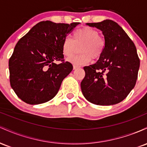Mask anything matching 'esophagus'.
<instances>
[{"instance_id":"1","label":"esophagus","mask_w":147,"mask_h":147,"mask_svg":"<svg viewBox=\"0 0 147 147\" xmlns=\"http://www.w3.org/2000/svg\"><path fill=\"white\" fill-rule=\"evenodd\" d=\"M79 68V66H78V65H73V69H74V70H75V69H77V68Z\"/></svg>"}]
</instances>
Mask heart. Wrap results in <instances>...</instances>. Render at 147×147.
I'll list each match as a JSON object with an SVG mask.
<instances>
[{
    "label": "heart",
    "mask_w": 147,
    "mask_h": 147,
    "mask_svg": "<svg viewBox=\"0 0 147 147\" xmlns=\"http://www.w3.org/2000/svg\"><path fill=\"white\" fill-rule=\"evenodd\" d=\"M80 54L70 57L68 61L77 65L86 64L91 58L96 60L102 55L106 48V41L100 36L97 30L90 27H82L75 30L73 40L66 36L62 42V53L64 56L70 57L77 51V47Z\"/></svg>",
    "instance_id": "heart-1"
}]
</instances>
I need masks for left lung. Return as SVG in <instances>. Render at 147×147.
<instances>
[{
  "label": "left lung",
  "instance_id": "obj_1",
  "mask_svg": "<svg viewBox=\"0 0 147 147\" xmlns=\"http://www.w3.org/2000/svg\"><path fill=\"white\" fill-rule=\"evenodd\" d=\"M102 32L106 41L104 53L95 64L84 67L82 93L96 105L118 104L134 88L140 68L136 45L124 30L112 20L88 23Z\"/></svg>",
  "mask_w": 147,
  "mask_h": 147
}]
</instances>
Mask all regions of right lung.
<instances>
[{
	"instance_id": "1",
	"label": "right lung",
	"mask_w": 147,
	"mask_h": 147,
	"mask_svg": "<svg viewBox=\"0 0 147 147\" xmlns=\"http://www.w3.org/2000/svg\"><path fill=\"white\" fill-rule=\"evenodd\" d=\"M79 23L39 22L18 41L9 60V82L22 101L43 104L57 95L73 69L64 60L62 42Z\"/></svg>"
}]
</instances>
